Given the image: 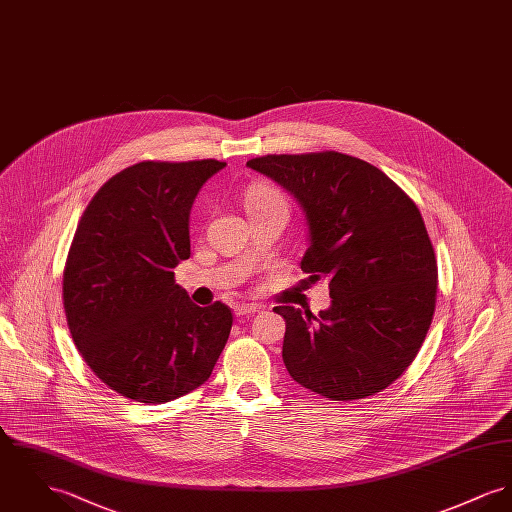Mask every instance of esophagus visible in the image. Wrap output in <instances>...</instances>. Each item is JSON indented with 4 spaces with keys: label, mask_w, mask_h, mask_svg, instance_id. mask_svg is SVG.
I'll return each instance as SVG.
<instances>
[{
    "label": "esophagus",
    "mask_w": 512,
    "mask_h": 512,
    "mask_svg": "<svg viewBox=\"0 0 512 512\" xmlns=\"http://www.w3.org/2000/svg\"><path fill=\"white\" fill-rule=\"evenodd\" d=\"M256 312H258V307H256V305H239V307L235 308V314H237L239 318L250 316V314H256Z\"/></svg>",
    "instance_id": "obj_1"
}]
</instances>
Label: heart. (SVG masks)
<instances>
[{
  "instance_id": "1",
  "label": "heart",
  "mask_w": 512,
  "mask_h": 512,
  "mask_svg": "<svg viewBox=\"0 0 512 512\" xmlns=\"http://www.w3.org/2000/svg\"><path fill=\"white\" fill-rule=\"evenodd\" d=\"M270 207H283V209H287L285 196L279 190L272 188V186H254L246 194V209H248V213L270 209Z\"/></svg>"
}]
</instances>
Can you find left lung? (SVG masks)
Instances as JSON below:
<instances>
[{"instance_id":"obj_1","label":"left lung","mask_w":512,"mask_h":512,"mask_svg":"<svg viewBox=\"0 0 512 512\" xmlns=\"http://www.w3.org/2000/svg\"><path fill=\"white\" fill-rule=\"evenodd\" d=\"M246 167L303 207L308 283L328 281L332 305L275 307L285 318L283 363L308 390L349 402L388 388L413 363L433 322L437 258L408 194L367 161L338 151L264 155Z\"/></svg>"}]
</instances>
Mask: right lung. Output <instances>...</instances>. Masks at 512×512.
I'll list each match as a JSON object with an SVG mask.
<instances>
[{"label": "right lung", "instance_id": "add662e5", "mask_svg": "<svg viewBox=\"0 0 512 512\" xmlns=\"http://www.w3.org/2000/svg\"><path fill=\"white\" fill-rule=\"evenodd\" d=\"M215 159L141 161L106 180L81 215L64 270V308L81 357L141 404L202 386L233 326L219 301L198 307L174 283L190 258V209Z\"/></svg>", "mask_w": 512, "mask_h": 512}]
</instances>
